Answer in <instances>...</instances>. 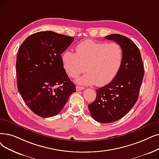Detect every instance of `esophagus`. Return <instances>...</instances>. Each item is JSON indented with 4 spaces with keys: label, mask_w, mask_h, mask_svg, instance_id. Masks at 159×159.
<instances>
[{
    "label": "esophagus",
    "mask_w": 159,
    "mask_h": 159,
    "mask_svg": "<svg viewBox=\"0 0 159 159\" xmlns=\"http://www.w3.org/2000/svg\"><path fill=\"white\" fill-rule=\"evenodd\" d=\"M84 88L82 87V86H76V89H77V91H80L82 90V89H84Z\"/></svg>",
    "instance_id": "34e87169"
}]
</instances>
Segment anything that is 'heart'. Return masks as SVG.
Wrapping results in <instances>:
<instances>
[{
	"label": "heart",
	"instance_id": "b5f03b06",
	"mask_svg": "<svg viewBox=\"0 0 159 159\" xmlns=\"http://www.w3.org/2000/svg\"><path fill=\"white\" fill-rule=\"evenodd\" d=\"M123 60V49L119 43L89 39L79 43L76 47V53L66 51L61 55L64 70L68 76L75 78L86 70L87 73L76 82L99 86L107 84L115 79Z\"/></svg>",
	"mask_w": 159,
	"mask_h": 159
}]
</instances>
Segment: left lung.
Returning <instances> with one entry per match:
<instances>
[{"label":"left lung","instance_id":"obj_1","mask_svg":"<svg viewBox=\"0 0 159 159\" xmlns=\"http://www.w3.org/2000/svg\"><path fill=\"white\" fill-rule=\"evenodd\" d=\"M105 39L119 43L124 52L121 70L107 85L96 89L95 100L88 105L92 118L102 123L118 121L136 102L144 75L141 54L132 40L120 34H110Z\"/></svg>","mask_w":159,"mask_h":159}]
</instances>
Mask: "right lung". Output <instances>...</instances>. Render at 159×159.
<instances>
[{
	"instance_id": "obj_1",
	"label": "right lung",
	"mask_w": 159,
	"mask_h": 159,
	"mask_svg": "<svg viewBox=\"0 0 159 159\" xmlns=\"http://www.w3.org/2000/svg\"><path fill=\"white\" fill-rule=\"evenodd\" d=\"M73 40L71 36L42 31L29 36L19 48L16 60L18 91L28 107L42 118L60 113L76 92L61 57Z\"/></svg>"
}]
</instances>
